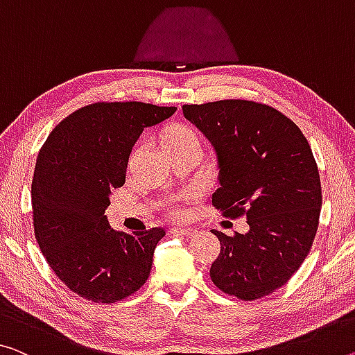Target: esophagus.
Instances as JSON below:
<instances>
[{"label": "esophagus", "instance_id": "esophagus-1", "mask_svg": "<svg viewBox=\"0 0 355 355\" xmlns=\"http://www.w3.org/2000/svg\"><path fill=\"white\" fill-rule=\"evenodd\" d=\"M171 233L174 234H182V236H193L196 233L193 228H181V227H174L171 228Z\"/></svg>", "mask_w": 355, "mask_h": 355}]
</instances>
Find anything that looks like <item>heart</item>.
Returning <instances> with one entry per match:
<instances>
[{
    "label": "heart",
    "mask_w": 355,
    "mask_h": 355,
    "mask_svg": "<svg viewBox=\"0 0 355 355\" xmlns=\"http://www.w3.org/2000/svg\"><path fill=\"white\" fill-rule=\"evenodd\" d=\"M165 144H189V143H200L198 133L195 132L193 128L187 127V125H176L173 127L170 132L165 135V139H163ZM195 193L187 192L178 196H173L168 201L163 203V208L165 212L171 219H181L185 214V203L193 200Z\"/></svg>",
    "instance_id": "obj_1"
}]
</instances>
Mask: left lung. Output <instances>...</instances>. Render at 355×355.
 <instances>
[{"mask_svg":"<svg viewBox=\"0 0 355 355\" xmlns=\"http://www.w3.org/2000/svg\"><path fill=\"white\" fill-rule=\"evenodd\" d=\"M182 112L216 150L212 205L249 225L233 236L212 230L220 252L211 279L244 302L270 295L300 268L318 232L322 189L313 150L291 119L263 103L220 100Z\"/></svg>","mask_w":355,"mask_h":355,"instance_id":"8db88e82","label":"left lung"}]
</instances>
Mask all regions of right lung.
Here are the masks:
<instances>
[{"instance_id":"obj_1","label":"right lung","mask_w":355,"mask_h":355,"mask_svg":"<svg viewBox=\"0 0 355 355\" xmlns=\"http://www.w3.org/2000/svg\"><path fill=\"white\" fill-rule=\"evenodd\" d=\"M174 106L100 101L63 119L37 154L31 182L35 238L71 292L116 303L150 275L160 227L123 233L109 227L111 190L122 187L139 135L171 117Z\"/></svg>"}]
</instances>
